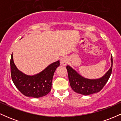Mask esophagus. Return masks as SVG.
Returning <instances> with one entry per match:
<instances>
[{
    "label": "esophagus",
    "mask_w": 121,
    "mask_h": 121,
    "mask_svg": "<svg viewBox=\"0 0 121 121\" xmlns=\"http://www.w3.org/2000/svg\"><path fill=\"white\" fill-rule=\"evenodd\" d=\"M68 62V59L66 57H64L61 58L60 60L61 65H63V66H66L67 65Z\"/></svg>",
    "instance_id": "obj_1"
}]
</instances>
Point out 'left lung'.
Here are the masks:
<instances>
[{"mask_svg":"<svg viewBox=\"0 0 121 121\" xmlns=\"http://www.w3.org/2000/svg\"><path fill=\"white\" fill-rule=\"evenodd\" d=\"M112 66L102 77L98 79H88L81 76L69 65L66 66L70 86L75 92L87 95L99 92L108 82L112 72L113 58L111 57Z\"/></svg>","mask_w":121,"mask_h":121,"instance_id":"left-lung-1","label":"left lung"}]
</instances>
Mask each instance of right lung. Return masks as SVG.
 <instances>
[{"instance_id":"add662e5","label":"right lung","mask_w":121,"mask_h":121,"mask_svg":"<svg viewBox=\"0 0 121 121\" xmlns=\"http://www.w3.org/2000/svg\"><path fill=\"white\" fill-rule=\"evenodd\" d=\"M59 65V60L48 65L38 74L28 76L18 70L12 54L10 61L12 80L17 89L26 96L34 98L45 96L51 91L53 76Z\"/></svg>"}]
</instances>
